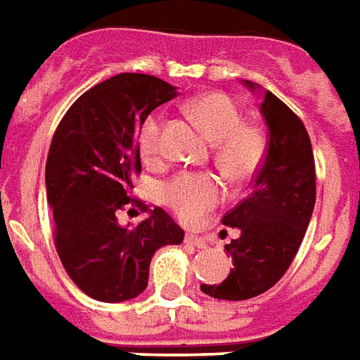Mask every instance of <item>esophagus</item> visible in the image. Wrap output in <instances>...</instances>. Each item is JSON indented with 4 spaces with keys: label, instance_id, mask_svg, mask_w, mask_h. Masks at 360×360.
<instances>
[{
    "label": "esophagus",
    "instance_id": "obj_1",
    "mask_svg": "<svg viewBox=\"0 0 360 360\" xmlns=\"http://www.w3.org/2000/svg\"><path fill=\"white\" fill-rule=\"evenodd\" d=\"M184 242L186 244H190V246H193V248H207V242H205V238H201V236H198V234H186Z\"/></svg>",
    "mask_w": 360,
    "mask_h": 360
}]
</instances>
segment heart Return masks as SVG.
<instances>
[{
    "instance_id": "obj_1",
    "label": "heart",
    "mask_w": 360,
    "mask_h": 360,
    "mask_svg": "<svg viewBox=\"0 0 360 360\" xmlns=\"http://www.w3.org/2000/svg\"><path fill=\"white\" fill-rule=\"evenodd\" d=\"M188 114L213 143L215 165L223 174L242 182L256 174L266 157V135L242 122V112L225 93H205L186 106ZM162 118L145 120L139 131V151L147 162L162 157ZM160 198L186 223L198 221L223 198V188L211 174H180L162 186Z\"/></svg>"
}]
</instances>
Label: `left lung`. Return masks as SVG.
<instances>
[{"label":"left lung","mask_w":360,"mask_h":360,"mask_svg":"<svg viewBox=\"0 0 360 360\" xmlns=\"http://www.w3.org/2000/svg\"><path fill=\"white\" fill-rule=\"evenodd\" d=\"M256 89L252 81H244ZM269 139L264 165L244 200L223 217V225L240 229L225 244L233 269L219 285L201 290L221 300L257 297L281 279L297 256L316 203V168L312 143L302 120L266 91L259 104Z\"/></svg>","instance_id":"obj_1"}]
</instances>
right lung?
<instances>
[{"mask_svg":"<svg viewBox=\"0 0 360 360\" xmlns=\"http://www.w3.org/2000/svg\"><path fill=\"white\" fill-rule=\"evenodd\" d=\"M176 86L143 73H120L79 96L60 122L46 160V195L53 211V244L71 281L103 302H124L147 289L155 252L180 244L184 231L155 207L137 226L118 211L135 200L141 172L139 129Z\"/></svg>","mask_w":360,"mask_h":360,"instance_id":"right-lung-1","label":"right lung"}]
</instances>
